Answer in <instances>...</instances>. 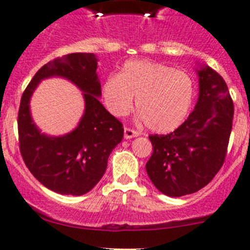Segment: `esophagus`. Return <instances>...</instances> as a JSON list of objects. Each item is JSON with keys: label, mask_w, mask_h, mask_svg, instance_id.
I'll return each mask as SVG.
<instances>
[{"label": "esophagus", "mask_w": 250, "mask_h": 250, "mask_svg": "<svg viewBox=\"0 0 250 250\" xmlns=\"http://www.w3.org/2000/svg\"><path fill=\"white\" fill-rule=\"evenodd\" d=\"M139 136V133L136 130L130 129V128H125V139H133Z\"/></svg>", "instance_id": "esophagus-1"}]
</instances>
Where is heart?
I'll list each match as a JSON object with an SVG mask.
<instances>
[{
    "label": "heart",
    "instance_id": "obj_1",
    "mask_svg": "<svg viewBox=\"0 0 250 250\" xmlns=\"http://www.w3.org/2000/svg\"><path fill=\"white\" fill-rule=\"evenodd\" d=\"M102 93L115 116H125L135 107L148 129L167 133L187 117L194 99V83L183 70L163 63L134 60L123 64L117 77L104 81Z\"/></svg>",
    "mask_w": 250,
    "mask_h": 250
}]
</instances>
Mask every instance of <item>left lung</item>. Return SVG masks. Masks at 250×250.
<instances>
[{
	"label": "left lung",
	"instance_id": "8db88e82",
	"mask_svg": "<svg viewBox=\"0 0 250 250\" xmlns=\"http://www.w3.org/2000/svg\"><path fill=\"white\" fill-rule=\"evenodd\" d=\"M199 97L187 120L167 135H149V180L163 194L187 195L208 185L227 156L233 103L224 79L208 65L196 68Z\"/></svg>",
	"mask_w": 250,
	"mask_h": 250
}]
</instances>
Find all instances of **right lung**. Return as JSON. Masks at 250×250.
<instances>
[{
  "label": "right lung",
  "instance_id": "obj_1",
  "mask_svg": "<svg viewBox=\"0 0 250 250\" xmlns=\"http://www.w3.org/2000/svg\"><path fill=\"white\" fill-rule=\"evenodd\" d=\"M98 59L75 52L44 64L21 97L18 130L26 167L50 190L62 195H83L103 177L112 149L123 139L122 123L99 102L102 97ZM62 77L83 92L85 110L72 132L60 137L42 133L33 122L29 102L42 80Z\"/></svg>",
  "mask_w": 250,
  "mask_h": 250
}]
</instances>
